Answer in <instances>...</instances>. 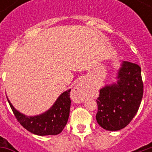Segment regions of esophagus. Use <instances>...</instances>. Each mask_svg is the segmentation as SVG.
I'll return each instance as SVG.
<instances>
[{
  "instance_id": "1",
  "label": "esophagus",
  "mask_w": 152,
  "mask_h": 152,
  "mask_svg": "<svg viewBox=\"0 0 152 152\" xmlns=\"http://www.w3.org/2000/svg\"><path fill=\"white\" fill-rule=\"evenodd\" d=\"M86 94H87V84L85 80H79L74 89L72 90V98L77 102H83L86 99Z\"/></svg>"
}]
</instances>
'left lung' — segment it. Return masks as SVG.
<instances>
[{"label": "left lung", "instance_id": "left-lung-1", "mask_svg": "<svg viewBox=\"0 0 152 152\" xmlns=\"http://www.w3.org/2000/svg\"><path fill=\"white\" fill-rule=\"evenodd\" d=\"M117 81L100 89L97 101L98 124L106 130L117 131L130 123L143 95L141 67L124 61L118 70Z\"/></svg>", "mask_w": 152, "mask_h": 152}]
</instances>
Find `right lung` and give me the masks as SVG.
Wrapping results in <instances>:
<instances>
[{
  "mask_svg": "<svg viewBox=\"0 0 152 152\" xmlns=\"http://www.w3.org/2000/svg\"><path fill=\"white\" fill-rule=\"evenodd\" d=\"M70 91L63 92L48 111L35 116H28L17 111L7 99L15 117L22 126L39 136L60 134L68 121L71 107Z\"/></svg>",
  "mask_w": 152,
  "mask_h": 152,
  "instance_id": "right-lung-1",
  "label": "right lung"
}]
</instances>
